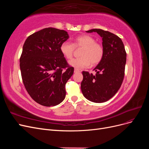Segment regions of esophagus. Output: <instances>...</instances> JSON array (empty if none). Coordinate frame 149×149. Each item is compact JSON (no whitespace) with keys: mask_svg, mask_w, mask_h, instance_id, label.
I'll return each mask as SVG.
<instances>
[{"mask_svg":"<svg viewBox=\"0 0 149 149\" xmlns=\"http://www.w3.org/2000/svg\"><path fill=\"white\" fill-rule=\"evenodd\" d=\"M74 73H78V72H80V71H79V70H78V69L75 68V69H74Z\"/></svg>","mask_w":149,"mask_h":149,"instance_id":"esophagus-1","label":"esophagus"}]
</instances>
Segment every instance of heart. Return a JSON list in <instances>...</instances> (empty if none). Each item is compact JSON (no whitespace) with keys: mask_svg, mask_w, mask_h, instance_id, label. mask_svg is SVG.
<instances>
[{"mask_svg":"<svg viewBox=\"0 0 149 149\" xmlns=\"http://www.w3.org/2000/svg\"><path fill=\"white\" fill-rule=\"evenodd\" d=\"M82 48L80 52V58H74L69 61V65L76 68H84L91 64L95 66L102 59L104 48L100 43L89 35H83L76 37L73 43L63 42L60 45V51L66 59L73 57L74 49Z\"/></svg>","mask_w":149,"mask_h":149,"instance_id":"b5f03b06","label":"heart"}]
</instances>
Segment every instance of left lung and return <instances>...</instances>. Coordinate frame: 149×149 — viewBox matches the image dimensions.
Returning a JSON list of instances; mask_svg holds the SVG:
<instances>
[{"mask_svg":"<svg viewBox=\"0 0 149 149\" xmlns=\"http://www.w3.org/2000/svg\"><path fill=\"white\" fill-rule=\"evenodd\" d=\"M88 33L97 32L102 37L104 55L94 70L95 75L83 71L81 89L90 101L101 103L108 101L118 91L123 83L126 52L122 40L114 33L101 29H91Z\"/></svg>","mask_w":149,"mask_h":149,"instance_id":"left-lung-1","label":"left lung"}]
</instances>
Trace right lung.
I'll return each instance as SVG.
<instances>
[{
    "label": "right lung",
    "instance_id": "add662e5",
    "mask_svg": "<svg viewBox=\"0 0 149 149\" xmlns=\"http://www.w3.org/2000/svg\"><path fill=\"white\" fill-rule=\"evenodd\" d=\"M67 31L46 28L30 35L20 58L21 75L30 97L42 106L59 104L66 96L65 84L74 72L60 51Z\"/></svg>",
    "mask_w": 149,
    "mask_h": 149
}]
</instances>
